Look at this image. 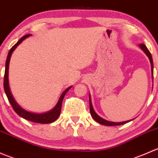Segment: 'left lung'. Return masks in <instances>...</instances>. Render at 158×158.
<instances>
[{
    "mask_svg": "<svg viewBox=\"0 0 158 158\" xmlns=\"http://www.w3.org/2000/svg\"><path fill=\"white\" fill-rule=\"evenodd\" d=\"M140 48L142 49L143 51L144 52V53L148 56V57L149 58L150 60V63H151V73H152V78H153V69H154V64H153V60H152V56H151V52H149L146 46L144 44H139ZM89 109H90V114L92 115V118L94 119L95 121H96L97 122H98L99 124H102L103 125H107V126H114V125H124L125 123H128V122H131L130 121H126V122H109L107 120H105L104 118H101L100 116H98V114L95 113V111H94L93 107H92V102H91V97L89 95Z\"/></svg>",
    "mask_w": 158,
    "mask_h": 158,
    "instance_id": "obj_1",
    "label": "left lung"
}]
</instances>
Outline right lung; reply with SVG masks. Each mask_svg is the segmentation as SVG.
<instances>
[{
  "label": "right lung",
  "mask_w": 158,
  "mask_h": 158,
  "mask_svg": "<svg viewBox=\"0 0 158 158\" xmlns=\"http://www.w3.org/2000/svg\"><path fill=\"white\" fill-rule=\"evenodd\" d=\"M30 34H27L23 36V37L20 38L18 40V42L14 46L10 49L8 52V55H7V60H6V64H5V73H4V92H5L6 95H7V98H8L9 102H10L11 106L13 107L15 112L17 113L18 115H20V117L23 118L27 119V120L31 121L33 122H36V123H41V124H49L52 123V122H55L57 118H59L60 114V111H61V106H62V102H63V98H64L65 95L66 94V92L71 89L72 86H69V88H67L64 92L62 93L61 96H60V99H59L58 102L56 105L55 107L52 109H51L50 111H47L45 113H41V114H36V113H33L30 112V111H26L23 109H22L17 102L14 100V97H13L12 94H11L10 87H9V81H8V69H9V63H10V57L12 55V52H14V49L18 47V45L20 44H21L22 41L24 40L26 38L29 37Z\"/></svg>",
  "instance_id": "right-lung-1"
}]
</instances>
